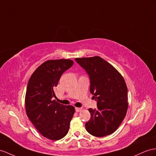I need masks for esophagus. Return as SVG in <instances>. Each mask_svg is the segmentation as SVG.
Returning a JSON list of instances; mask_svg holds the SVG:
<instances>
[{
    "instance_id": "1",
    "label": "esophagus",
    "mask_w": 156,
    "mask_h": 156,
    "mask_svg": "<svg viewBox=\"0 0 156 156\" xmlns=\"http://www.w3.org/2000/svg\"><path fill=\"white\" fill-rule=\"evenodd\" d=\"M75 110H76V112H80V111L82 110V109L80 108V107H76Z\"/></svg>"
}]
</instances>
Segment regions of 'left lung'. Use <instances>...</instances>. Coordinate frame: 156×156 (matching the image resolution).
I'll use <instances>...</instances> for the list:
<instances>
[{"label":"left lung","mask_w":156,"mask_h":156,"mask_svg":"<svg viewBox=\"0 0 156 156\" xmlns=\"http://www.w3.org/2000/svg\"><path fill=\"white\" fill-rule=\"evenodd\" d=\"M75 60L88 74L90 91L98 102L96 109H89L87 131L96 137L113 134L125 119L129 106L125 80L113 66L98 56Z\"/></svg>","instance_id":"8db88e82"}]
</instances>
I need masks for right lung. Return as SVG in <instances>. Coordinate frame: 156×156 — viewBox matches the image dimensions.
I'll list each match as a JSON object with an SVG mask.
<instances>
[{
	"label": "right lung",
	"mask_w": 156,
	"mask_h": 156,
	"mask_svg": "<svg viewBox=\"0 0 156 156\" xmlns=\"http://www.w3.org/2000/svg\"><path fill=\"white\" fill-rule=\"evenodd\" d=\"M70 59L49 60L35 70L27 83L25 97L27 116L43 136L52 140L65 137L75 112L72 105L55 100L54 88L61 75L73 65Z\"/></svg>",
	"instance_id": "1"
}]
</instances>
